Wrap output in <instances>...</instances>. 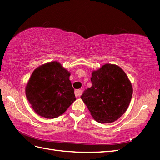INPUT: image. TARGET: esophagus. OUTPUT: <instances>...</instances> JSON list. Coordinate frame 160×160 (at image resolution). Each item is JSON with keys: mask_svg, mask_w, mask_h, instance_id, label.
<instances>
[{"mask_svg": "<svg viewBox=\"0 0 160 160\" xmlns=\"http://www.w3.org/2000/svg\"><path fill=\"white\" fill-rule=\"evenodd\" d=\"M82 91L80 89H77V90L75 91V95L76 97H79V96L81 95Z\"/></svg>", "mask_w": 160, "mask_h": 160, "instance_id": "esophagus-1", "label": "esophagus"}]
</instances>
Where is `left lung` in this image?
Wrapping results in <instances>:
<instances>
[{"label": "left lung", "instance_id": "left-lung-1", "mask_svg": "<svg viewBox=\"0 0 160 160\" xmlns=\"http://www.w3.org/2000/svg\"><path fill=\"white\" fill-rule=\"evenodd\" d=\"M92 87L81 96L94 119L110 123L128 108L133 88L128 77L118 65L107 64L92 72Z\"/></svg>", "mask_w": 160, "mask_h": 160}]
</instances>
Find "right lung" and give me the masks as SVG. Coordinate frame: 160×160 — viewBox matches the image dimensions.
Returning a JSON list of instances; mask_svg holds the SVG:
<instances>
[{
    "label": "right lung",
    "mask_w": 160,
    "mask_h": 160,
    "mask_svg": "<svg viewBox=\"0 0 160 160\" xmlns=\"http://www.w3.org/2000/svg\"><path fill=\"white\" fill-rule=\"evenodd\" d=\"M69 76L70 73L57 61L34 70L26 87V96L37 114L46 118H57L75 101Z\"/></svg>",
    "instance_id": "1"
}]
</instances>
